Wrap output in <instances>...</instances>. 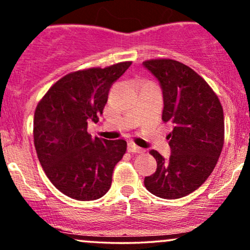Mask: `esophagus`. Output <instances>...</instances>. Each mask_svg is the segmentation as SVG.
Masks as SVG:
<instances>
[{"label":"esophagus","mask_w":250,"mask_h":250,"mask_svg":"<svg viewBox=\"0 0 250 250\" xmlns=\"http://www.w3.org/2000/svg\"><path fill=\"white\" fill-rule=\"evenodd\" d=\"M128 151L129 153H135V154H140V153H143V149L140 148L139 146L135 145L134 142H129L128 143Z\"/></svg>","instance_id":"1"}]
</instances>
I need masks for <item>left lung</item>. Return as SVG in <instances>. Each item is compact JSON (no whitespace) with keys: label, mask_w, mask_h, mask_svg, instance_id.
<instances>
[{"label":"left lung","mask_w":250,"mask_h":250,"mask_svg":"<svg viewBox=\"0 0 250 250\" xmlns=\"http://www.w3.org/2000/svg\"><path fill=\"white\" fill-rule=\"evenodd\" d=\"M147 69L163 93V122L173 123L168 135V160L150 150L156 171L145 177L147 190L175 200L193 193L214 170L225 142V117L219 97L196 71L170 59L147 60Z\"/></svg>","instance_id":"left-lung-1"}]
</instances>
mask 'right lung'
I'll return each mask as SVG.
<instances>
[{"instance_id": "add662e5", "label": "right lung", "mask_w": 250, "mask_h": 250, "mask_svg": "<svg viewBox=\"0 0 250 250\" xmlns=\"http://www.w3.org/2000/svg\"><path fill=\"white\" fill-rule=\"evenodd\" d=\"M120 62L67 74L49 88L34 115V145L50 182L79 201L102 197L111 186L116 163L127 150L125 140H101L87 131L99 121L111 84L130 67Z\"/></svg>"}]
</instances>
